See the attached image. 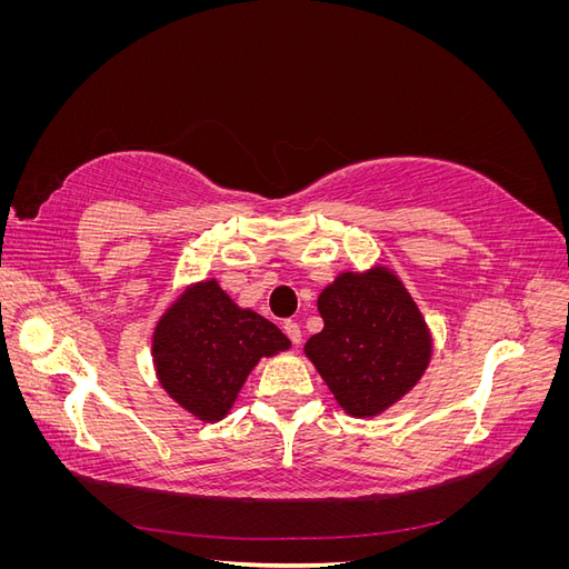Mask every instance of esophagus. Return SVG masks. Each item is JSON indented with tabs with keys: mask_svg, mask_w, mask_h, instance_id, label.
Listing matches in <instances>:
<instances>
[{
	"mask_svg": "<svg viewBox=\"0 0 569 569\" xmlns=\"http://www.w3.org/2000/svg\"><path fill=\"white\" fill-rule=\"evenodd\" d=\"M282 330H284V335L289 337V341L295 343V347H299L301 343V327H299V322H295V320H287L284 325H282Z\"/></svg>",
	"mask_w": 569,
	"mask_h": 569,
	"instance_id": "esophagus-1",
	"label": "esophagus"
}]
</instances>
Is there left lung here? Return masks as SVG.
<instances>
[{
	"instance_id": "left-lung-1",
	"label": "left lung",
	"mask_w": 569,
	"mask_h": 569,
	"mask_svg": "<svg viewBox=\"0 0 569 569\" xmlns=\"http://www.w3.org/2000/svg\"><path fill=\"white\" fill-rule=\"evenodd\" d=\"M318 313L322 330L303 353L347 416H382L422 380L435 337L389 266L339 272L320 291Z\"/></svg>"
}]
</instances>
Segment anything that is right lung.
Listing matches in <instances>:
<instances>
[{
	"label": "right lung",
	"instance_id": "1",
	"mask_svg": "<svg viewBox=\"0 0 569 569\" xmlns=\"http://www.w3.org/2000/svg\"><path fill=\"white\" fill-rule=\"evenodd\" d=\"M289 347L278 325L234 303L216 278H203L161 313L151 363L170 399L194 420L213 425L232 410L258 360Z\"/></svg>",
	"mask_w": 569,
	"mask_h": 569
}]
</instances>
